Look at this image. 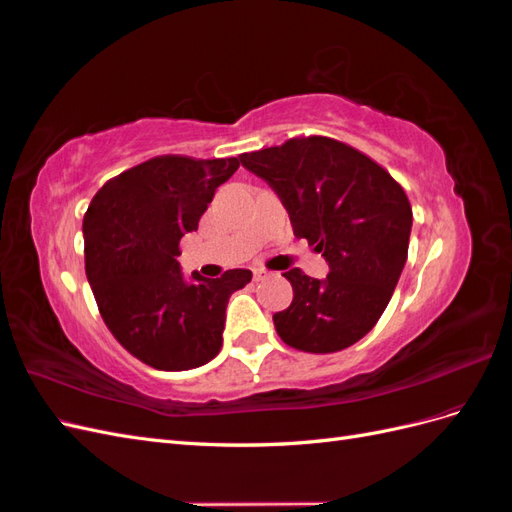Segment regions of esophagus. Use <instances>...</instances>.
Here are the masks:
<instances>
[{"mask_svg":"<svg viewBox=\"0 0 512 512\" xmlns=\"http://www.w3.org/2000/svg\"><path fill=\"white\" fill-rule=\"evenodd\" d=\"M252 277H254V282H262V280H267V277H269V271L252 269Z\"/></svg>","mask_w":512,"mask_h":512,"instance_id":"34e87169","label":"esophagus"}]
</instances>
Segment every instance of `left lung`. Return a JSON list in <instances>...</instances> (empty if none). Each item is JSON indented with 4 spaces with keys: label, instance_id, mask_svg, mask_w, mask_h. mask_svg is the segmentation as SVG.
<instances>
[{
    "label": "left lung",
    "instance_id": "1",
    "mask_svg": "<svg viewBox=\"0 0 512 512\" xmlns=\"http://www.w3.org/2000/svg\"><path fill=\"white\" fill-rule=\"evenodd\" d=\"M284 203L294 235L329 262L324 280L284 273L292 303L273 316L292 348L344 350L365 337L389 305L408 258L412 207L404 188L359 149L329 136L290 138L241 153Z\"/></svg>",
    "mask_w": 512,
    "mask_h": 512
}]
</instances>
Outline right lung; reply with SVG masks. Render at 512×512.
I'll use <instances>...</instances> for the list:
<instances>
[{"label":"right lung","mask_w":512,"mask_h":512,"mask_svg":"<svg viewBox=\"0 0 512 512\" xmlns=\"http://www.w3.org/2000/svg\"><path fill=\"white\" fill-rule=\"evenodd\" d=\"M237 168L239 158H151L106 181L85 213V271L100 314L149 367L185 371L222 348L228 299L252 271L230 269L218 280L194 271L185 280L177 256Z\"/></svg>","instance_id":"obj_1"}]
</instances>
